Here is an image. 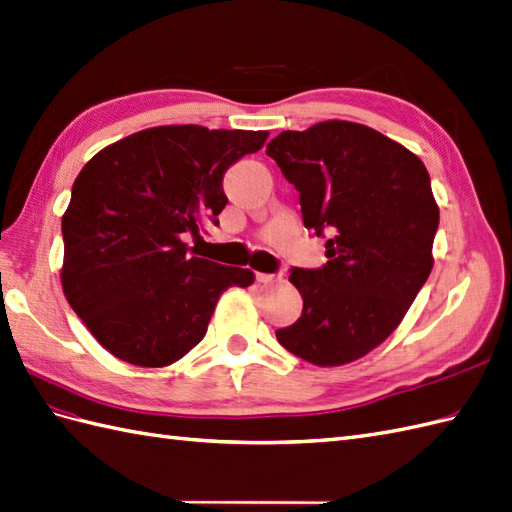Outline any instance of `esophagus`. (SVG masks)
Returning <instances> with one entry per match:
<instances>
[{
    "label": "esophagus",
    "instance_id": "1",
    "mask_svg": "<svg viewBox=\"0 0 512 512\" xmlns=\"http://www.w3.org/2000/svg\"><path fill=\"white\" fill-rule=\"evenodd\" d=\"M256 280L263 282V284H273V282L280 280V276H278V273H256Z\"/></svg>",
    "mask_w": 512,
    "mask_h": 512
}]
</instances>
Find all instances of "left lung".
Returning <instances> with one entry per match:
<instances>
[{
	"label": "left lung",
	"instance_id": "left-lung-1",
	"mask_svg": "<svg viewBox=\"0 0 512 512\" xmlns=\"http://www.w3.org/2000/svg\"><path fill=\"white\" fill-rule=\"evenodd\" d=\"M267 156L299 193L304 226L330 234L326 265L291 269L304 308L278 341L319 367L352 363L400 326L432 271L439 208L428 171L404 145L352 121L286 130Z\"/></svg>",
	"mask_w": 512,
	"mask_h": 512
}]
</instances>
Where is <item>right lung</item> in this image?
<instances>
[{
    "mask_svg": "<svg viewBox=\"0 0 512 512\" xmlns=\"http://www.w3.org/2000/svg\"><path fill=\"white\" fill-rule=\"evenodd\" d=\"M267 132L160 126L102 149L73 182L62 217V289L110 354L139 367L176 363L204 339L219 295L254 273L193 256L228 204L223 173Z\"/></svg>",
    "mask_w": 512,
    "mask_h": 512,
    "instance_id": "1",
    "label": "right lung"
}]
</instances>
